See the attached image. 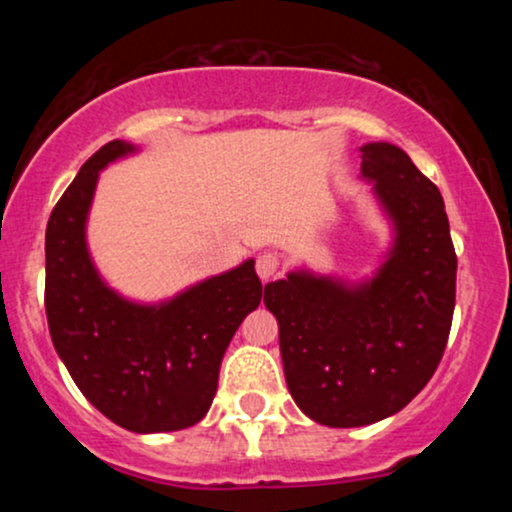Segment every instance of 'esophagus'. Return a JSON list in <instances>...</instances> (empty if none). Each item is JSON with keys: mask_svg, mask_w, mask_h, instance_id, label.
I'll list each match as a JSON object with an SVG mask.
<instances>
[{"mask_svg": "<svg viewBox=\"0 0 512 512\" xmlns=\"http://www.w3.org/2000/svg\"><path fill=\"white\" fill-rule=\"evenodd\" d=\"M279 255L276 252H262V255H257V276H260L262 281H269L272 276H276V272H279Z\"/></svg>", "mask_w": 512, "mask_h": 512, "instance_id": "34e87169", "label": "esophagus"}]
</instances>
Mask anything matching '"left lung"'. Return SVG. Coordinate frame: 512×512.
Wrapping results in <instances>:
<instances>
[{"label": "left lung", "instance_id": "left-lung-1", "mask_svg": "<svg viewBox=\"0 0 512 512\" xmlns=\"http://www.w3.org/2000/svg\"><path fill=\"white\" fill-rule=\"evenodd\" d=\"M361 178L373 182L395 233L375 276L298 269L264 286L291 397L332 428L407 407L436 373L455 310L457 257L438 187L387 142L361 146Z\"/></svg>", "mask_w": 512, "mask_h": 512}]
</instances>
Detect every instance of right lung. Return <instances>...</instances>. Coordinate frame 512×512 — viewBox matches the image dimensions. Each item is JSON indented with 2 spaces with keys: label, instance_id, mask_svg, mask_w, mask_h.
Wrapping results in <instances>:
<instances>
[{
  "label": "right lung",
  "instance_id": "obj_1",
  "mask_svg": "<svg viewBox=\"0 0 512 512\" xmlns=\"http://www.w3.org/2000/svg\"><path fill=\"white\" fill-rule=\"evenodd\" d=\"M137 146L108 142L81 166L45 231V313L55 351L101 414L134 433L204 419L233 334L262 301L255 260L199 281L163 303L110 289L88 255L86 219L101 170Z\"/></svg>",
  "mask_w": 512,
  "mask_h": 512
}]
</instances>
